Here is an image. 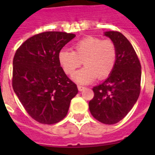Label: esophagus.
<instances>
[{"label": "esophagus", "mask_w": 155, "mask_h": 155, "mask_svg": "<svg viewBox=\"0 0 155 155\" xmlns=\"http://www.w3.org/2000/svg\"><path fill=\"white\" fill-rule=\"evenodd\" d=\"M84 89H85V87H84V86H81V85H78V90H79L80 91H84Z\"/></svg>", "instance_id": "esophagus-1"}]
</instances>
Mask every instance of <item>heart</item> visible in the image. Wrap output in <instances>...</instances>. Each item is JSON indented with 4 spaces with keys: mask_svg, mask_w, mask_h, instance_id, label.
Returning a JSON list of instances; mask_svg holds the SVG:
<instances>
[{
    "mask_svg": "<svg viewBox=\"0 0 155 155\" xmlns=\"http://www.w3.org/2000/svg\"><path fill=\"white\" fill-rule=\"evenodd\" d=\"M116 46L110 40L87 36L75 42L73 51L62 49L58 61L66 74H72L82 64L84 67L73 74V80L80 84H89L96 78L104 80L114 70L116 63Z\"/></svg>",
    "mask_w": 155,
    "mask_h": 155,
    "instance_id": "1",
    "label": "heart"
}]
</instances>
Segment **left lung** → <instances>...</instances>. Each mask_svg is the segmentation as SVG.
<instances>
[{"mask_svg": "<svg viewBox=\"0 0 155 155\" xmlns=\"http://www.w3.org/2000/svg\"><path fill=\"white\" fill-rule=\"evenodd\" d=\"M104 35L116 46V63L109 77L93 88L94 98L89 102V109L98 121L114 124L126 116L140 96L141 64L123 34L107 31Z\"/></svg>", "mask_w": 155, "mask_h": 155, "instance_id": "8db88e82", "label": "left lung"}]
</instances>
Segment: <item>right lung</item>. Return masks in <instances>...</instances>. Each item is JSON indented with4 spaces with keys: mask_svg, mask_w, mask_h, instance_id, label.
<instances>
[{
    "mask_svg": "<svg viewBox=\"0 0 155 155\" xmlns=\"http://www.w3.org/2000/svg\"><path fill=\"white\" fill-rule=\"evenodd\" d=\"M74 34L46 31L27 39L13 59L12 87L32 119L44 124L66 116L76 84L61 66L58 54Z\"/></svg>",
    "mask_w": 155,
    "mask_h": 155,
    "instance_id": "1",
    "label": "right lung"
}]
</instances>
